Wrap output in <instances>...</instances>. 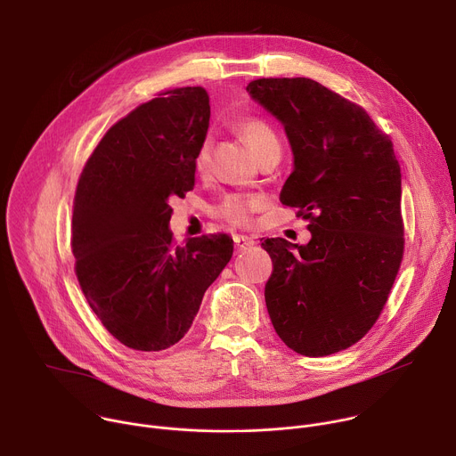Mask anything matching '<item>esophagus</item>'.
I'll use <instances>...</instances> for the list:
<instances>
[{
	"instance_id": "esophagus-1",
	"label": "esophagus",
	"mask_w": 456,
	"mask_h": 456,
	"mask_svg": "<svg viewBox=\"0 0 456 456\" xmlns=\"http://www.w3.org/2000/svg\"><path fill=\"white\" fill-rule=\"evenodd\" d=\"M250 245H254V240H252V238L243 236V234H236V236H234V247H236L238 250H245V248L250 247Z\"/></svg>"
}]
</instances>
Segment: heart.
Masks as SVG:
<instances>
[{
  "label": "heart",
  "mask_w": 456,
  "mask_h": 456,
  "mask_svg": "<svg viewBox=\"0 0 456 456\" xmlns=\"http://www.w3.org/2000/svg\"><path fill=\"white\" fill-rule=\"evenodd\" d=\"M238 132L240 135L245 139V142L250 146V150L256 153L257 160L265 157L271 151L280 150L281 151V142L278 134L274 132V127L262 120V118H241L238 122ZM211 162V141L206 139L202 141L197 155H194V169L199 173H206ZM259 206V200L254 197H248V194H229V197L222 202L220 206V213L225 220L232 222V224H247L248 216L252 213V209H256Z\"/></svg>",
  "instance_id": "1"
}]
</instances>
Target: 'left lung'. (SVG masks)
Returning <instances> with one entry per match:
<instances>
[{
  "mask_svg": "<svg viewBox=\"0 0 456 456\" xmlns=\"http://www.w3.org/2000/svg\"><path fill=\"white\" fill-rule=\"evenodd\" d=\"M247 92L287 134L294 169L280 200L310 220L306 245L267 238L265 303L294 352L322 357L373 327L401 267V166L370 115L312 79H256Z\"/></svg>",
  "mask_w": 456,
  "mask_h": 456,
  "instance_id": "1",
  "label": "left lung"
}]
</instances>
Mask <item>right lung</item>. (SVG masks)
I'll return each instance as SVG.
<instances>
[{
	"instance_id": "1",
	"label": "right lung",
	"mask_w": 456,
	"mask_h": 456,
	"mask_svg": "<svg viewBox=\"0 0 456 456\" xmlns=\"http://www.w3.org/2000/svg\"><path fill=\"white\" fill-rule=\"evenodd\" d=\"M209 95L176 88L108 129L77 183L72 250L83 294L122 345L178 343L232 256L227 234L173 243L171 197L194 187V155L209 127Z\"/></svg>"
}]
</instances>
